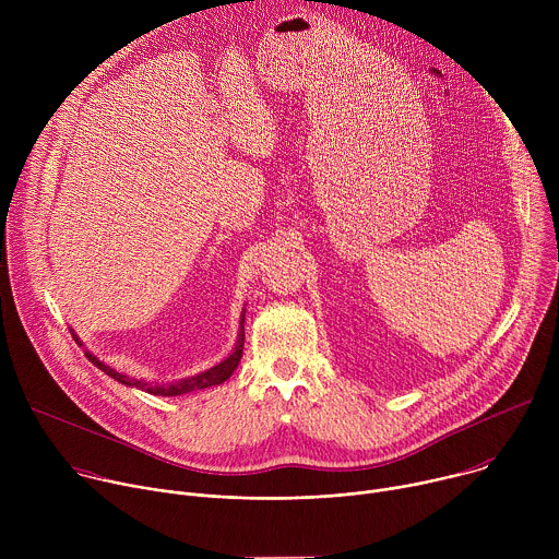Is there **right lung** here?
I'll use <instances>...</instances> for the list:
<instances>
[{"instance_id": "1", "label": "right lung", "mask_w": 559, "mask_h": 559, "mask_svg": "<svg viewBox=\"0 0 559 559\" xmlns=\"http://www.w3.org/2000/svg\"><path fill=\"white\" fill-rule=\"evenodd\" d=\"M243 321H246V313L241 316V332H238V341H236V347L234 352L218 365H214L212 369L203 371V373H197L192 378H183V380H177V382H166V384H158V382H145V380H132L130 376L126 373H119L115 369H110L108 365H104L99 358H95L91 352H86L88 360L102 369L104 373H108L110 378H115L117 382L121 384H128V386H136L141 391H147L152 395H181V393H190V391H199V389H207V386H214V384H221L225 382L234 369L238 367V362H241V356H243V345H246V330H243Z\"/></svg>"}]
</instances>
